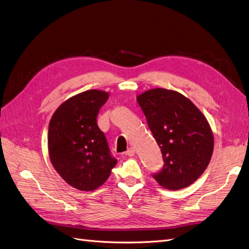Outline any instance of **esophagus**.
I'll use <instances>...</instances> for the list:
<instances>
[{"label":"esophagus","mask_w":249,"mask_h":249,"mask_svg":"<svg viewBox=\"0 0 249 249\" xmlns=\"http://www.w3.org/2000/svg\"><path fill=\"white\" fill-rule=\"evenodd\" d=\"M125 155L134 156L135 155V149L134 148H129L128 151H126V152H125Z\"/></svg>","instance_id":"1"}]
</instances>
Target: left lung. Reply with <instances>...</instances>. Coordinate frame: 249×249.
Instances as JSON below:
<instances>
[{
	"instance_id": "left-lung-1",
	"label": "left lung",
	"mask_w": 249,
	"mask_h": 249,
	"mask_svg": "<svg viewBox=\"0 0 249 249\" xmlns=\"http://www.w3.org/2000/svg\"><path fill=\"white\" fill-rule=\"evenodd\" d=\"M136 99L162 154L163 168L153 178L169 190L190 186L204 173L213 152L207 119L190 99L175 90L152 89Z\"/></svg>"
}]
</instances>
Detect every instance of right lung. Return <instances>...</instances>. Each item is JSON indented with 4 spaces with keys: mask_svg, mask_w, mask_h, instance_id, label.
Masks as SVG:
<instances>
[{
    "mask_svg": "<svg viewBox=\"0 0 249 249\" xmlns=\"http://www.w3.org/2000/svg\"><path fill=\"white\" fill-rule=\"evenodd\" d=\"M108 93L89 89L64 101L48 126V154L60 177L81 191L104 185L116 166L97 115Z\"/></svg>",
    "mask_w": 249,
    "mask_h": 249,
    "instance_id": "obj_1",
    "label": "right lung"
}]
</instances>
